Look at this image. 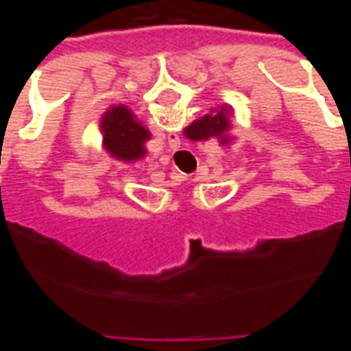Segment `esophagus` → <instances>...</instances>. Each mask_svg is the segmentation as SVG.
Returning <instances> with one entry per match:
<instances>
[{
	"mask_svg": "<svg viewBox=\"0 0 351 351\" xmlns=\"http://www.w3.org/2000/svg\"><path fill=\"white\" fill-rule=\"evenodd\" d=\"M167 141H169V148H171V150H178L180 145H182V143H180V137H178V133H175V131H171V133H169Z\"/></svg>",
	"mask_w": 351,
	"mask_h": 351,
	"instance_id": "obj_1",
	"label": "esophagus"
}]
</instances>
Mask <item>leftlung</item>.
<instances>
[{
    "label": "left lung",
    "mask_w": 351,
    "mask_h": 351,
    "mask_svg": "<svg viewBox=\"0 0 351 351\" xmlns=\"http://www.w3.org/2000/svg\"><path fill=\"white\" fill-rule=\"evenodd\" d=\"M103 146L112 158L122 161H137L146 154L145 143L150 131L135 120V114L125 105L110 107L101 118Z\"/></svg>",
    "instance_id": "obj_1"
}]
</instances>
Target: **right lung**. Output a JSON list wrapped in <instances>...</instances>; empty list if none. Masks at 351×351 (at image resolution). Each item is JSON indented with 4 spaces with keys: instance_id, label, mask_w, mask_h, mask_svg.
<instances>
[{
    "instance_id": "right-lung-1",
    "label": "right lung",
    "mask_w": 351,
    "mask_h": 351,
    "mask_svg": "<svg viewBox=\"0 0 351 351\" xmlns=\"http://www.w3.org/2000/svg\"><path fill=\"white\" fill-rule=\"evenodd\" d=\"M229 130H231V107L221 105L220 108H213L208 114L191 122L184 130V135L191 141H206L210 137H218L221 145H228L231 141L228 137Z\"/></svg>"
}]
</instances>
